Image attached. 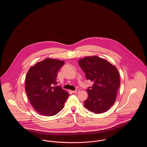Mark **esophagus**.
Wrapping results in <instances>:
<instances>
[{
    "label": "esophagus",
    "instance_id": "34e87169",
    "mask_svg": "<svg viewBox=\"0 0 147 147\" xmlns=\"http://www.w3.org/2000/svg\"><path fill=\"white\" fill-rule=\"evenodd\" d=\"M79 91H80V90H79V89H76V90L71 91V92H72L73 93H78Z\"/></svg>",
    "mask_w": 147,
    "mask_h": 147
}]
</instances>
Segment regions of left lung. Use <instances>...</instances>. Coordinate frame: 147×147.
I'll return each instance as SVG.
<instances>
[{"instance_id": "8db88e82", "label": "left lung", "mask_w": 147, "mask_h": 147, "mask_svg": "<svg viewBox=\"0 0 147 147\" xmlns=\"http://www.w3.org/2000/svg\"><path fill=\"white\" fill-rule=\"evenodd\" d=\"M87 80L93 82L87 89L88 98L84 106L95 113L107 111L114 104L120 86L119 71L107 61L97 56L87 57L79 61Z\"/></svg>"}]
</instances>
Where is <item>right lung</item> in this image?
I'll return each instance as SVG.
<instances>
[{
  "mask_svg": "<svg viewBox=\"0 0 147 147\" xmlns=\"http://www.w3.org/2000/svg\"><path fill=\"white\" fill-rule=\"evenodd\" d=\"M64 64L62 61L47 58L31 67L26 74L28 100L36 111L43 116H52L61 111L69 95L62 87L56 86L58 71Z\"/></svg>",
  "mask_w": 147,
  "mask_h": 147,
  "instance_id": "1",
  "label": "right lung"
}]
</instances>
